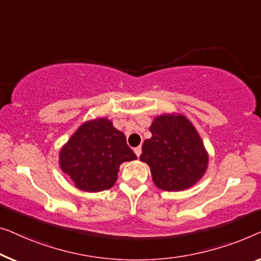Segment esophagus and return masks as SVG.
Returning <instances> with one entry per match:
<instances>
[{
    "label": "esophagus",
    "mask_w": 261,
    "mask_h": 261,
    "mask_svg": "<svg viewBox=\"0 0 261 261\" xmlns=\"http://www.w3.org/2000/svg\"><path fill=\"white\" fill-rule=\"evenodd\" d=\"M134 151H135L136 155H137V157H139V156H141V153H142V148H141V146H137V148L134 149Z\"/></svg>",
    "instance_id": "34e87169"
}]
</instances>
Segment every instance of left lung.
<instances>
[{"label": "left lung", "mask_w": 261, "mask_h": 261, "mask_svg": "<svg viewBox=\"0 0 261 261\" xmlns=\"http://www.w3.org/2000/svg\"><path fill=\"white\" fill-rule=\"evenodd\" d=\"M139 159L151 170L153 183L167 192L195 185L207 169L208 155L193 124L182 115L156 117Z\"/></svg>", "instance_id": "1"}]
</instances>
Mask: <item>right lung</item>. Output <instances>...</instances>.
<instances>
[{
    "mask_svg": "<svg viewBox=\"0 0 261 261\" xmlns=\"http://www.w3.org/2000/svg\"><path fill=\"white\" fill-rule=\"evenodd\" d=\"M136 159L125 135L99 118L84 123L61 149L60 168L76 188L95 193L111 188L120 164Z\"/></svg>",
    "mask_w": 261,
    "mask_h": 261,
    "instance_id": "obj_1",
    "label": "right lung"
}]
</instances>
